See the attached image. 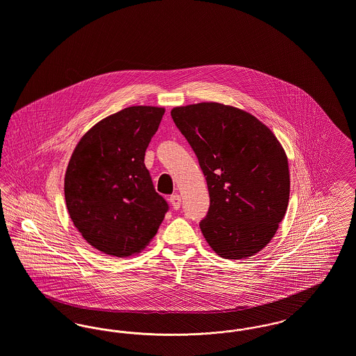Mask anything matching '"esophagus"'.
Instances as JSON below:
<instances>
[{
    "mask_svg": "<svg viewBox=\"0 0 356 356\" xmlns=\"http://www.w3.org/2000/svg\"><path fill=\"white\" fill-rule=\"evenodd\" d=\"M170 204H172V208L177 211V209L180 208V205H181V197H180V195H177V193H176V195H172L170 197Z\"/></svg>",
    "mask_w": 356,
    "mask_h": 356,
    "instance_id": "1",
    "label": "esophagus"
}]
</instances>
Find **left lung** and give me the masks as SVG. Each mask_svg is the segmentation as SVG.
<instances>
[{
    "label": "left lung",
    "instance_id": "left-lung-1",
    "mask_svg": "<svg viewBox=\"0 0 356 356\" xmlns=\"http://www.w3.org/2000/svg\"><path fill=\"white\" fill-rule=\"evenodd\" d=\"M170 116L197 156L209 209L200 228L224 259H247L275 236L289 200L287 154L251 113L219 102L176 106Z\"/></svg>",
    "mask_w": 356,
    "mask_h": 356
}]
</instances>
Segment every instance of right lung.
<instances>
[{"label": "right lung", "instance_id": "right-lung-1", "mask_svg": "<svg viewBox=\"0 0 356 356\" xmlns=\"http://www.w3.org/2000/svg\"><path fill=\"white\" fill-rule=\"evenodd\" d=\"M164 112L147 105L125 108L92 127L72 153L64 183L69 216L104 254L141 252L168 211L144 164Z\"/></svg>", "mask_w": 356, "mask_h": 356}]
</instances>
